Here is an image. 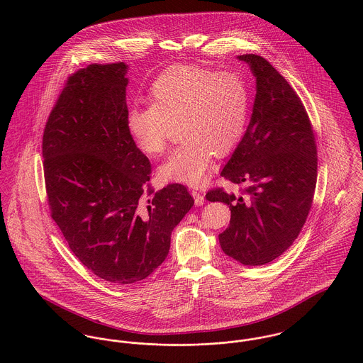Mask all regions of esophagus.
<instances>
[{"instance_id":"1","label":"esophagus","mask_w":363,"mask_h":363,"mask_svg":"<svg viewBox=\"0 0 363 363\" xmlns=\"http://www.w3.org/2000/svg\"><path fill=\"white\" fill-rule=\"evenodd\" d=\"M191 196H193V199H194V204L196 206H203L204 204V196H203V193L201 191H193L191 193Z\"/></svg>"}]
</instances>
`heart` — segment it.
Segmentation results:
<instances>
[{"instance_id": "obj_1", "label": "heart", "mask_w": 363, "mask_h": 363, "mask_svg": "<svg viewBox=\"0 0 363 363\" xmlns=\"http://www.w3.org/2000/svg\"><path fill=\"white\" fill-rule=\"evenodd\" d=\"M151 104H134L127 130L147 156H160L172 130L184 143L159 167L164 182L199 186L215 154L228 155L242 141L250 113L246 79L235 71L213 72L196 65H176L157 77L150 89Z\"/></svg>"}]
</instances>
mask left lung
<instances>
[{
	"label": "left lung",
	"instance_id": "8db88e82",
	"mask_svg": "<svg viewBox=\"0 0 363 363\" xmlns=\"http://www.w3.org/2000/svg\"><path fill=\"white\" fill-rule=\"evenodd\" d=\"M256 78L247 130L220 176L246 183V196L208 191L207 200L229 206L230 223L220 249L243 265L279 257L298 238L311 211L317 180V151L305 106L288 81L262 57L238 55Z\"/></svg>",
	"mask_w": 363,
	"mask_h": 363
}]
</instances>
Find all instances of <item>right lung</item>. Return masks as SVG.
I'll list each match as a JSON object with an SVG mask.
<instances>
[{
  "mask_svg": "<svg viewBox=\"0 0 363 363\" xmlns=\"http://www.w3.org/2000/svg\"><path fill=\"white\" fill-rule=\"evenodd\" d=\"M128 65L92 64L67 81L43 134L52 218L68 247L113 284L145 279L194 206L182 184L154 191L151 163L127 130Z\"/></svg>",
  "mask_w": 363,
  "mask_h": 363,
  "instance_id": "obj_1",
  "label": "right lung"
}]
</instances>
